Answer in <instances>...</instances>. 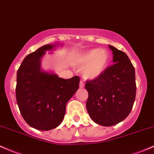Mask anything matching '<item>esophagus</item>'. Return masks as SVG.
Listing matches in <instances>:
<instances>
[{
	"instance_id": "obj_1",
	"label": "esophagus",
	"mask_w": 154,
	"mask_h": 154,
	"mask_svg": "<svg viewBox=\"0 0 154 154\" xmlns=\"http://www.w3.org/2000/svg\"><path fill=\"white\" fill-rule=\"evenodd\" d=\"M84 87H85V83H84L82 81H80V88H83Z\"/></svg>"
}]
</instances>
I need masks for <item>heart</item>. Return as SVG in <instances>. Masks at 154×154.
<instances>
[{
	"label": "heart",
	"mask_w": 154,
	"mask_h": 154,
	"mask_svg": "<svg viewBox=\"0 0 154 154\" xmlns=\"http://www.w3.org/2000/svg\"><path fill=\"white\" fill-rule=\"evenodd\" d=\"M109 62V54L107 50H94L85 52L78 59V64L83 69L85 78L94 80L102 74Z\"/></svg>",
	"instance_id": "b5f03b06"
}]
</instances>
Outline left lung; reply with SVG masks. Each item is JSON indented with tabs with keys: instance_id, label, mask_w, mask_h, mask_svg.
I'll use <instances>...</instances> for the list:
<instances>
[{
	"instance_id": "obj_1",
	"label": "left lung",
	"mask_w": 154,
	"mask_h": 154,
	"mask_svg": "<svg viewBox=\"0 0 154 154\" xmlns=\"http://www.w3.org/2000/svg\"><path fill=\"white\" fill-rule=\"evenodd\" d=\"M113 64L97 78L87 81L86 102L91 119L103 126L121 122L132 109L136 96L134 68L124 52L109 45Z\"/></svg>"
}]
</instances>
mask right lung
<instances>
[{
  "label": "right lung",
  "mask_w": 154,
  "mask_h": 154,
  "mask_svg": "<svg viewBox=\"0 0 154 154\" xmlns=\"http://www.w3.org/2000/svg\"><path fill=\"white\" fill-rule=\"evenodd\" d=\"M60 44L46 45L25 57L17 73L16 98L20 113L31 127L42 131L61 124L67 102L78 90L80 77H58L42 70V58Z\"/></svg>",
  "instance_id": "add662e5"
}]
</instances>
